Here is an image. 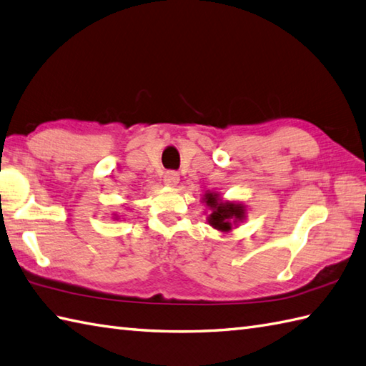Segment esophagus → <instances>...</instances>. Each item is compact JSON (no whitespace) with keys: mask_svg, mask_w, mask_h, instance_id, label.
Returning <instances> with one entry per match:
<instances>
[{"mask_svg":"<svg viewBox=\"0 0 366 366\" xmlns=\"http://www.w3.org/2000/svg\"><path fill=\"white\" fill-rule=\"evenodd\" d=\"M178 182H180V175L175 170H169V172L164 174V184L166 186H175Z\"/></svg>","mask_w":366,"mask_h":366,"instance_id":"obj_1","label":"esophagus"}]
</instances>
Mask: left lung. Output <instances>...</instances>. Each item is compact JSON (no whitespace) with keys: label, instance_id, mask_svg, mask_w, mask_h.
I'll list each match as a JSON object with an SVG mask.
<instances>
[{"label":"left lung","instance_id":"left-lung-1","mask_svg":"<svg viewBox=\"0 0 366 366\" xmlns=\"http://www.w3.org/2000/svg\"><path fill=\"white\" fill-rule=\"evenodd\" d=\"M204 202L211 208L207 221L219 232H230L233 224L237 225V222L246 219L244 205L234 204V202H222L216 192H207Z\"/></svg>","mask_w":366,"mask_h":366}]
</instances>
